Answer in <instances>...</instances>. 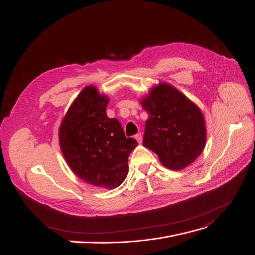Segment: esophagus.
<instances>
[{
  "label": "esophagus",
  "instance_id": "1",
  "mask_svg": "<svg viewBox=\"0 0 255 255\" xmlns=\"http://www.w3.org/2000/svg\"><path fill=\"white\" fill-rule=\"evenodd\" d=\"M135 139H136L138 144H142V142H143V134L142 133H137L135 135Z\"/></svg>",
  "mask_w": 255,
  "mask_h": 255
}]
</instances>
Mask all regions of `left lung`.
Returning a JSON list of instances; mask_svg holds the SVG:
<instances>
[{
	"label": "left lung",
	"instance_id": "8db88e82",
	"mask_svg": "<svg viewBox=\"0 0 255 255\" xmlns=\"http://www.w3.org/2000/svg\"><path fill=\"white\" fill-rule=\"evenodd\" d=\"M148 112L143 145L169 169L181 170L202 152L207 141L204 117L194 102L167 83H160L139 101Z\"/></svg>",
	"mask_w": 255,
	"mask_h": 255
}]
</instances>
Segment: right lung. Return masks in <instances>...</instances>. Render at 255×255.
<instances>
[{
	"instance_id": "add662e5",
	"label": "right lung",
	"mask_w": 255,
	"mask_h": 255,
	"mask_svg": "<svg viewBox=\"0 0 255 255\" xmlns=\"http://www.w3.org/2000/svg\"><path fill=\"white\" fill-rule=\"evenodd\" d=\"M109 98L94 86L85 87L59 127V144L72 171L83 181L113 190L128 175L134 138H126L121 123L107 117Z\"/></svg>"
}]
</instances>
